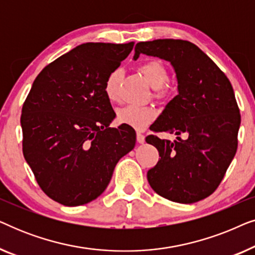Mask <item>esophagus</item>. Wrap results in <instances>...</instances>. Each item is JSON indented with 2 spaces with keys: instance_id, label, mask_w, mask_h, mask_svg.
<instances>
[{
  "instance_id": "34e87169",
  "label": "esophagus",
  "mask_w": 255,
  "mask_h": 255,
  "mask_svg": "<svg viewBox=\"0 0 255 255\" xmlns=\"http://www.w3.org/2000/svg\"><path fill=\"white\" fill-rule=\"evenodd\" d=\"M137 141L139 142V144H144L145 142V135L140 133V132H138L137 133Z\"/></svg>"
}]
</instances>
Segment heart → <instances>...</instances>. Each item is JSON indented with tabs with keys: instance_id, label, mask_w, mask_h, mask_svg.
Wrapping results in <instances>:
<instances>
[{
	"instance_id": "b5f03b06",
	"label": "heart",
	"mask_w": 255,
	"mask_h": 255,
	"mask_svg": "<svg viewBox=\"0 0 255 255\" xmlns=\"http://www.w3.org/2000/svg\"><path fill=\"white\" fill-rule=\"evenodd\" d=\"M139 71L144 75L148 85L154 89L163 88L169 80L168 71L159 61L145 62L139 67ZM121 76V69L116 68L109 73L104 82V94L110 102H116L118 100V85ZM156 111L152 107L127 106L117 111V122L135 130H142L154 121Z\"/></svg>"
}]
</instances>
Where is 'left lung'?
<instances>
[{
    "instance_id": "left-lung-1",
    "label": "left lung",
    "mask_w": 255,
    "mask_h": 255,
    "mask_svg": "<svg viewBox=\"0 0 255 255\" xmlns=\"http://www.w3.org/2000/svg\"><path fill=\"white\" fill-rule=\"evenodd\" d=\"M140 54L170 62L177 81V95L149 128L174 133L176 140L146 137L160 155L147 172L148 183L167 200L195 203L217 189L236 155L240 114L235 92L218 66L190 41H141L133 60Z\"/></svg>"
}]
</instances>
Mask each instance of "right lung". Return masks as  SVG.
I'll use <instances>...</instances> for the list:
<instances>
[{
    "mask_svg": "<svg viewBox=\"0 0 255 255\" xmlns=\"http://www.w3.org/2000/svg\"><path fill=\"white\" fill-rule=\"evenodd\" d=\"M133 43H86L41 71L23 104V154L48 197L66 207L89 203L109 184L122 156L135 145L116 114L104 82Z\"/></svg>",
    "mask_w": 255,
    "mask_h": 255,
    "instance_id": "obj_1",
    "label": "right lung"
}]
</instances>
